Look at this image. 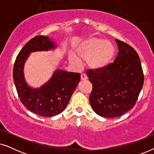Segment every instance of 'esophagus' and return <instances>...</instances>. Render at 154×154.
Returning a JSON list of instances; mask_svg holds the SVG:
<instances>
[{"label":"esophagus","mask_w":154,"mask_h":154,"mask_svg":"<svg viewBox=\"0 0 154 154\" xmlns=\"http://www.w3.org/2000/svg\"><path fill=\"white\" fill-rule=\"evenodd\" d=\"M81 81H86V80L88 79V77L86 76L85 74L82 73V74L81 75Z\"/></svg>","instance_id":"34e87169"}]
</instances>
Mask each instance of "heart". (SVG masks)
<instances>
[{
    "mask_svg": "<svg viewBox=\"0 0 154 154\" xmlns=\"http://www.w3.org/2000/svg\"><path fill=\"white\" fill-rule=\"evenodd\" d=\"M116 49L110 41L99 38H90L80 44L75 54H69V61L74 66H79L81 62H86L88 68L93 71L104 69L114 60Z\"/></svg>",
    "mask_w": 154,
    "mask_h": 154,
    "instance_id": "obj_1",
    "label": "heart"
}]
</instances>
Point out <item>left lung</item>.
Returning a JSON list of instances; mask_svg holds the SVG:
<instances>
[{
  "mask_svg": "<svg viewBox=\"0 0 154 154\" xmlns=\"http://www.w3.org/2000/svg\"><path fill=\"white\" fill-rule=\"evenodd\" d=\"M119 53L114 62L99 71L88 70L92 84L89 101L97 114L114 118L132 109L144 84V73L133 48L116 39Z\"/></svg>",
  "mask_w": 154,
  "mask_h": 154,
  "instance_id": "obj_1",
  "label": "left lung"
}]
</instances>
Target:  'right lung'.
<instances>
[{
	"label": "right lung",
	"mask_w": 154,
	"mask_h": 154,
	"mask_svg": "<svg viewBox=\"0 0 154 154\" xmlns=\"http://www.w3.org/2000/svg\"><path fill=\"white\" fill-rule=\"evenodd\" d=\"M55 47L48 37L37 35L20 50L14 64L13 79L20 101L31 112L44 117L54 116L64 110L81 79L79 73L57 69L41 88L28 85L24 76V66L29 54L48 51Z\"/></svg>",
	"instance_id": "1"
}]
</instances>
